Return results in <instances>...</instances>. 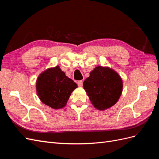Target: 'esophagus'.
Masks as SVG:
<instances>
[{
	"label": "esophagus",
	"instance_id": "34e87169",
	"mask_svg": "<svg viewBox=\"0 0 159 159\" xmlns=\"http://www.w3.org/2000/svg\"><path fill=\"white\" fill-rule=\"evenodd\" d=\"M78 85L79 87H82L83 86V81L82 80H80L78 81Z\"/></svg>",
	"mask_w": 159,
	"mask_h": 159
}]
</instances>
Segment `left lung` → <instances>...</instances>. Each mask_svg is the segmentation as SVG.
I'll return each instance as SVG.
<instances>
[{
  "label": "left lung",
  "mask_w": 159,
  "mask_h": 159,
  "mask_svg": "<svg viewBox=\"0 0 159 159\" xmlns=\"http://www.w3.org/2000/svg\"><path fill=\"white\" fill-rule=\"evenodd\" d=\"M84 88L95 108L103 111L118 102L123 91V81L113 69L98 66L84 81Z\"/></svg>",
  "instance_id": "8db88e82"
}]
</instances>
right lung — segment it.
<instances>
[{"label": "right lung", "instance_id": "obj_1", "mask_svg": "<svg viewBox=\"0 0 159 159\" xmlns=\"http://www.w3.org/2000/svg\"><path fill=\"white\" fill-rule=\"evenodd\" d=\"M36 88L41 102L57 109L65 107L71 92L78 88V85L57 66L47 69L40 74Z\"/></svg>", "mask_w": 159, "mask_h": 159}]
</instances>
